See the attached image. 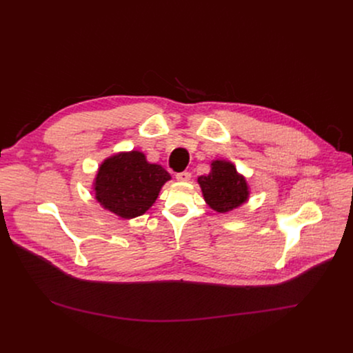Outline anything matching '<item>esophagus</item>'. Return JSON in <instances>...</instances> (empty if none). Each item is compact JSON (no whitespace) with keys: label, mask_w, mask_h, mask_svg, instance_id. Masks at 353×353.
<instances>
[{"label":"esophagus","mask_w":353,"mask_h":353,"mask_svg":"<svg viewBox=\"0 0 353 353\" xmlns=\"http://www.w3.org/2000/svg\"><path fill=\"white\" fill-rule=\"evenodd\" d=\"M176 179L179 181H188L191 179V173L190 172H181V173H177L176 174Z\"/></svg>","instance_id":"34e87169"}]
</instances>
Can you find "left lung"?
<instances>
[{"mask_svg":"<svg viewBox=\"0 0 353 353\" xmlns=\"http://www.w3.org/2000/svg\"><path fill=\"white\" fill-rule=\"evenodd\" d=\"M208 207L219 214H228L245 204L250 185L236 166L226 159H214L208 174L196 179Z\"/></svg>","mask_w":353,"mask_h":353,"instance_id":"left-lung-1","label":"left lung"}]
</instances>
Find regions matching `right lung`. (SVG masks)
Segmentation results:
<instances>
[{"mask_svg": "<svg viewBox=\"0 0 353 353\" xmlns=\"http://www.w3.org/2000/svg\"><path fill=\"white\" fill-rule=\"evenodd\" d=\"M172 176L141 150L117 152L100 163L92 187L97 203L121 219L143 215Z\"/></svg>", "mask_w": 353, "mask_h": 353, "instance_id": "obj_1", "label": "right lung"}]
</instances>
